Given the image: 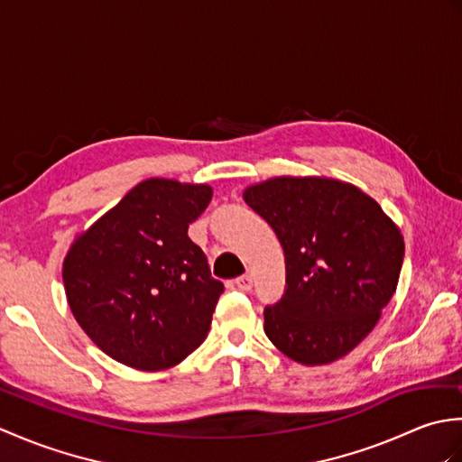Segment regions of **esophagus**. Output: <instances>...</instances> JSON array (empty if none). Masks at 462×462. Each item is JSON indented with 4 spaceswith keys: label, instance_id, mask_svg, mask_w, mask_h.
Returning a JSON list of instances; mask_svg holds the SVG:
<instances>
[{
    "label": "esophagus",
    "instance_id": "obj_1",
    "mask_svg": "<svg viewBox=\"0 0 462 462\" xmlns=\"http://www.w3.org/2000/svg\"><path fill=\"white\" fill-rule=\"evenodd\" d=\"M234 283H236V288L242 290V291H250L252 290V276H248V273H244V276L234 280Z\"/></svg>",
    "mask_w": 462,
    "mask_h": 462
}]
</instances>
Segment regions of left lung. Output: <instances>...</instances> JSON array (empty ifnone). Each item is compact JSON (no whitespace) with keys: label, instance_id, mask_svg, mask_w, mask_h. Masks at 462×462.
Here are the masks:
<instances>
[{"label":"left lung","instance_id":"obj_1","mask_svg":"<svg viewBox=\"0 0 462 462\" xmlns=\"http://www.w3.org/2000/svg\"><path fill=\"white\" fill-rule=\"evenodd\" d=\"M244 200L286 256V290L263 310L268 339L301 365L347 356L397 290L405 242L395 222L357 186L319 176H278Z\"/></svg>","mask_w":462,"mask_h":462}]
</instances>
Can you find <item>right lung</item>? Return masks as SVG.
Masks as SVG:
<instances>
[{
    "mask_svg": "<svg viewBox=\"0 0 462 462\" xmlns=\"http://www.w3.org/2000/svg\"><path fill=\"white\" fill-rule=\"evenodd\" d=\"M210 199L208 184L143 180L69 248V308L115 361L169 369L208 336L224 286L189 238V224Z\"/></svg>",
    "mask_w": 462,
    "mask_h": 462,
    "instance_id": "add662e5",
    "label": "right lung"
}]
</instances>
